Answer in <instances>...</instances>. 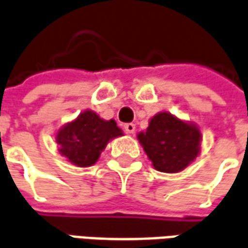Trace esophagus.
Wrapping results in <instances>:
<instances>
[{
  "mask_svg": "<svg viewBox=\"0 0 248 248\" xmlns=\"http://www.w3.org/2000/svg\"><path fill=\"white\" fill-rule=\"evenodd\" d=\"M124 131L127 133V134H133L134 131H136V124H126L124 126Z\"/></svg>",
  "mask_w": 248,
  "mask_h": 248,
  "instance_id": "obj_1",
  "label": "esophagus"
}]
</instances>
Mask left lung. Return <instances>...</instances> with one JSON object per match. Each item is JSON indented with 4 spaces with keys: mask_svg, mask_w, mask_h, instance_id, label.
Segmentation results:
<instances>
[{
    "mask_svg": "<svg viewBox=\"0 0 248 248\" xmlns=\"http://www.w3.org/2000/svg\"><path fill=\"white\" fill-rule=\"evenodd\" d=\"M138 140L157 171L179 172L197 157L201 133L193 124L160 112L151 119L145 133L138 134Z\"/></svg>",
    "mask_w": 248,
    "mask_h": 248,
    "instance_id": "left-lung-1",
    "label": "left lung"
}]
</instances>
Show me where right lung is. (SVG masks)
Segmentation results:
<instances>
[{
    "instance_id": "add662e5",
    "label": "right lung",
    "mask_w": 248,
    "mask_h": 248,
    "mask_svg": "<svg viewBox=\"0 0 248 248\" xmlns=\"http://www.w3.org/2000/svg\"><path fill=\"white\" fill-rule=\"evenodd\" d=\"M122 136L114 119L103 121L95 112L85 111L57 134L60 152L78 167L95 164L111 138Z\"/></svg>"
}]
</instances>
